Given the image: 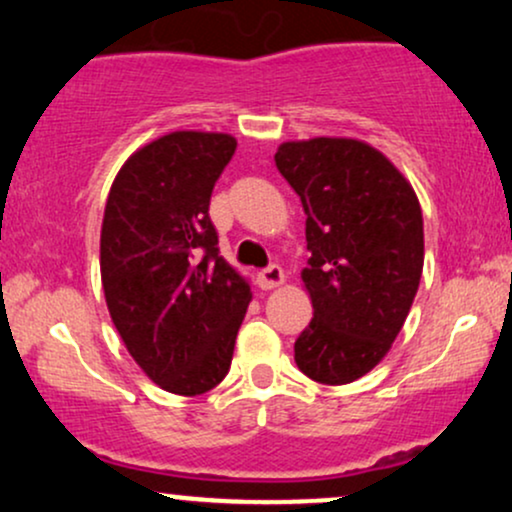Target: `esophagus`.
I'll return each instance as SVG.
<instances>
[{
	"label": "esophagus",
	"mask_w": 512,
	"mask_h": 512,
	"mask_svg": "<svg viewBox=\"0 0 512 512\" xmlns=\"http://www.w3.org/2000/svg\"><path fill=\"white\" fill-rule=\"evenodd\" d=\"M256 282L261 290H275V287L285 285V273H282L280 266H268L266 270H261V273L256 275Z\"/></svg>",
	"instance_id": "34e87169"
}]
</instances>
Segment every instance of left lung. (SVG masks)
<instances>
[{"instance_id":"left-lung-1","label":"left lung","mask_w":512,"mask_h":512,"mask_svg":"<svg viewBox=\"0 0 512 512\" xmlns=\"http://www.w3.org/2000/svg\"><path fill=\"white\" fill-rule=\"evenodd\" d=\"M282 177L302 198L314 318L294 342L311 381L345 386L386 357L410 314L424 268V220L405 174L357 138L285 141Z\"/></svg>"}]
</instances>
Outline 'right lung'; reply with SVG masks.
I'll list each match as a JSON object with an SVG mask.
<instances>
[{
	"label": "right lung",
	"mask_w": 512,
	"mask_h": 512,
	"mask_svg": "<svg viewBox=\"0 0 512 512\" xmlns=\"http://www.w3.org/2000/svg\"><path fill=\"white\" fill-rule=\"evenodd\" d=\"M237 138L172 131L114 177L100 275L119 338L150 381L201 395L227 376L251 287L218 251L208 206Z\"/></svg>",
	"instance_id": "right-lung-1"
}]
</instances>
